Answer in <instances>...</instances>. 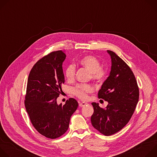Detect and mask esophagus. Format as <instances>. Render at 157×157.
<instances>
[{"label": "esophagus", "mask_w": 157, "mask_h": 157, "mask_svg": "<svg viewBox=\"0 0 157 157\" xmlns=\"http://www.w3.org/2000/svg\"><path fill=\"white\" fill-rule=\"evenodd\" d=\"M87 103L84 102H79V107H84V106H85V105H87Z\"/></svg>", "instance_id": "1"}]
</instances>
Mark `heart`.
Returning a JSON list of instances; mask_svg holds the SVG:
<instances>
[{"label":"heart","mask_w":157,"mask_h":157,"mask_svg":"<svg viewBox=\"0 0 157 157\" xmlns=\"http://www.w3.org/2000/svg\"><path fill=\"white\" fill-rule=\"evenodd\" d=\"M78 63L87 69L91 74V79L96 83H102L107 75V70L101 67L99 59L93 55H86L78 60ZM75 67L73 64L66 66L64 76L68 81H72L75 76ZM93 91V87L89 84H79L73 89V93L80 99L84 100L87 98V94Z\"/></svg>","instance_id":"heart-1"}]
</instances>
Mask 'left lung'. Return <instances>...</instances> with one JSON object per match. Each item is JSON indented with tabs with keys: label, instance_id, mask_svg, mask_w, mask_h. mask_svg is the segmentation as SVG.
<instances>
[{
	"label": "left lung",
	"instance_id": "8db88e82",
	"mask_svg": "<svg viewBox=\"0 0 157 157\" xmlns=\"http://www.w3.org/2000/svg\"><path fill=\"white\" fill-rule=\"evenodd\" d=\"M111 58V70L98 92V98L108 102L105 109L93 102V126L106 136L121 130L132 117L139 98V89L132 71L114 52L107 50Z\"/></svg>",
	"mask_w": 157,
	"mask_h": 157
}]
</instances>
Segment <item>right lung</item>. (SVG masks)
<instances>
[{
	"label": "right lung",
	"mask_w": 157,
	"mask_h": 157,
	"mask_svg": "<svg viewBox=\"0 0 157 157\" xmlns=\"http://www.w3.org/2000/svg\"><path fill=\"white\" fill-rule=\"evenodd\" d=\"M66 55L53 52L39 59L32 68L27 81L25 106L30 121L42 136L55 139L69 127L70 118L78 107L73 98L57 104L64 82L63 62Z\"/></svg>",
	"instance_id": "add662e5"
}]
</instances>
